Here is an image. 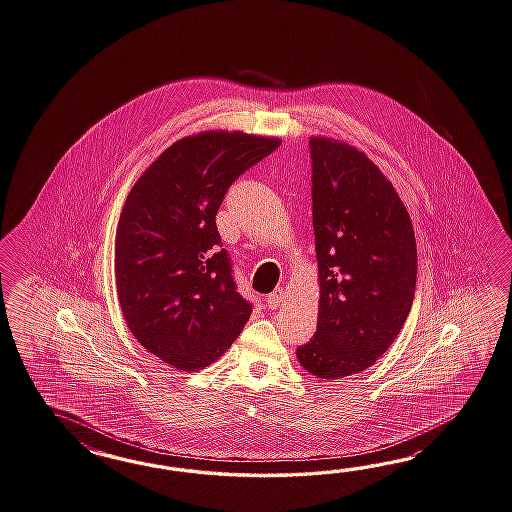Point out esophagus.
<instances>
[{
    "mask_svg": "<svg viewBox=\"0 0 512 512\" xmlns=\"http://www.w3.org/2000/svg\"><path fill=\"white\" fill-rule=\"evenodd\" d=\"M283 298H285V288H275L272 294H268L266 303H268L270 309H275V307H279V303L283 301Z\"/></svg>",
    "mask_w": 512,
    "mask_h": 512,
    "instance_id": "esophagus-1",
    "label": "esophagus"
}]
</instances>
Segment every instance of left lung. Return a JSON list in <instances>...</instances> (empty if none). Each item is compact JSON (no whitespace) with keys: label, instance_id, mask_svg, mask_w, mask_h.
<instances>
[{"label":"left lung","instance_id":"8db88e82","mask_svg":"<svg viewBox=\"0 0 512 512\" xmlns=\"http://www.w3.org/2000/svg\"><path fill=\"white\" fill-rule=\"evenodd\" d=\"M309 146L320 305L296 355L309 374L340 379L398 337L414 300L416 240L396 188L362 151L329 137Z\"/></svg>","mask_w":512,"mask_h":512}]
</instances>
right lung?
Returning a JSON list of instances; mask_svg holds the SVG:
<instances>
[{"instance_id": "1", "label": "right lung", "mask_w": 512, "mask_h": 512, "mask_svg": "<svg viewBox=\"0 0 512 512\" xmlns=\"http://www.w3.org/2000/svg\"><path fill=\"white\" fill-rule=\"evenodd\" d=\"M279 144L224 129L181 138L125 198L114 242L120 309L140 346L177 370L209 366L250 320L216 212L238 175Z\"/></svg>"}]
</instances>
